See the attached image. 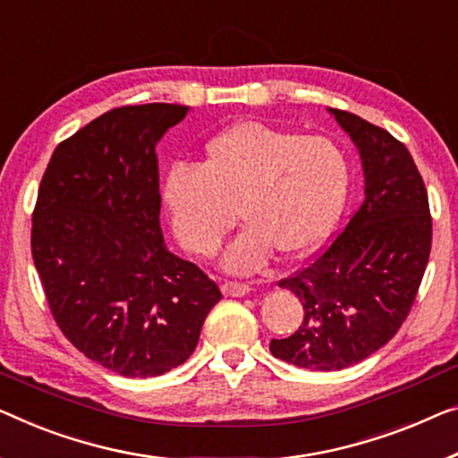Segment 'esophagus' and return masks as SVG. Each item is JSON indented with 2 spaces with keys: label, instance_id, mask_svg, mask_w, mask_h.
Returning <instances> with one entry per match:
<instances>
[{
  "label": "esophagus",
  "instance_id": "esophagus-1",
  "mask_svg": "<svg viewBox=\"0 0 458 458\" xmlns=\"http://www.w3.org/2000/svg\"><path fill=\"white\" fill-rule=\"evenodd\" d=\"M222 292H224V294H226V296L241 298V296H247V294H249L250 285H249V284H242V282H224Z\"/></svg>",
  "mask_w": 458,
  "mask_h": 458
}]
</instances>
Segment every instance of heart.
<instances>
[{"label": "heart", "instance_id": "obj_1", "mask_svg": "<svg viewBox=\"0 0 458 458\" xmlns=\"http://www.w3.org/2000/svg\"><path fill=\"white\" fill-rule=\"evenodd\" d=\"M347 185L350 168L335 141L242 121L208 141L199 166L170 168L162 199L176 238L197 257L220 249L241 209L249 228L224 265L250 273L273 249L285 257L317 249L335 226Z\"/></svg>", "mask_w": 458, "mask_h": 458}]
</instances>
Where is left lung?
<instances>
[{"mask_svg": "<svg viewBox=\"0 0 458 458\" xmlns=\"http://www.w3.org/2000/svg\"><path fill=\"white\" fill-rule=\"evenodd\" d=\"M360 149L364 201L327 247L279 282L304 306L276 358L309 370H344L394 337L411 310L432 249L428 191L409 149L386 129L329 108Z\"/></svg>", "mask_w": 458, "mask_h": 458, "instance_id": "8db88e82", "label": "left lung"}]
</instances>
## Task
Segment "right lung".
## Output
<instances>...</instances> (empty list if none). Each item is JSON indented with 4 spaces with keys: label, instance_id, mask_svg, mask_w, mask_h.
<instances>
[{
    "label": "right lung",
    "instance_id": "1",
    "mask_svg": "<svg viewBox=\"0 0 458 458\" xmlns=\"http://www.w3.org/2000/svg\"><path fill=\"white\" fill-rule=\"evenodd\" d=\"M189 106L113 108L55 148L32 211L30 247L51 315L72 345L127 378L195 352L222 292L173 255L160 228L156 146Z\"/></svg>",
    "mask_w": 458,
    "mask_h": 458
}]
</instances>
